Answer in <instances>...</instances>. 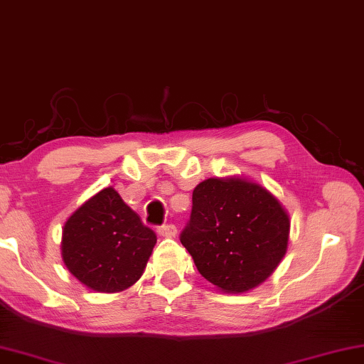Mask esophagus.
<instances>
[{"label":"esophagus","instance_id":"34e87169","mask_svg":"<svg viewBox=\"0 0 364 364\" xmlns=\"http://www.w3.org/2000/svg\"><path fill=\"white\" fill-rule=\"evenodd\" d=\"M157 233H159L161 236H166V238H172V236L177 235V228H176V225H172V223L162 225L157 228Z\"/></svg>","mask_w":364,"mask_h":364}]
</instances>
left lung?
I'll return each mask as SVG.
<instances>
[{
	"label": "left lung",
	"mask_w": 364,
	"mask_h": 364,
	"mask_svg": "<svg viewBox=\"0 0 364 364\" xmlns=\"http://www.w3.org/2000/svg\"><path fill=\"white\" fill-rule=\"evenodd\" d=\"M289 215L266 188L243 178H208L192 193L181 243L202 276L225 292L259 286L286 255Z\"/></svg>",
	"instance_id": "left-lung-1"
}]
</instances>
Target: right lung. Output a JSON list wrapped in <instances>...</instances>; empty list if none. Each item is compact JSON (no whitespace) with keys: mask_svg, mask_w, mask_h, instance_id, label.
Wrapping results in <instances>:
<instances>
[{"mask_svg":"<svg viewBox=\"0 0 364 364\" xmlns=\"http://www.w3.org/2000/svg\"><path fill=\"white\" fill-rule=\"evenodd\" d=\"M156 233L114 188L98 192L67 220L62 257L67 269L97 292H119L144 272Z\"/></svg>","mask_w":364,"mask_h":364,"instance_id":"obj_1","label":"right lung"}]
</instances>
